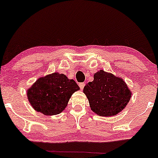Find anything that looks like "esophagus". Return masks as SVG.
Returning <instances> with one entry per match:
<instances>
[{
  "label": "esophagus",
  "instance_id": "esophagus-1",
  "mask_svg": "<svg viewBox=\"0 0 158 158\" xmlns=\"http://www.w3.org/2000/svg\"><path fill=\"white\" fill-rule=\"evenodd\" d=\"M85 85V82H81V83H79V88H80V89H81V90H82L83 88H84Z\"/></svg>",
  "mask_w": 158,
  "mask_h": 158
}]
</instances>
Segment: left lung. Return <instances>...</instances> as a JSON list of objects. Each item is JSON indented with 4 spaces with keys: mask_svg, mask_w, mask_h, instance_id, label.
I'll use <instances>...</instances> for the list:
<instances>
[{
    "mask_svg": "<svg viewBox=\"0 0 158 158\" xmlns=\"http://www.w3.org/2000/svg\"><path fill=\"white\" fill-rule=\"evenodd\" d=\"M94 78L83 90L91 110L103 117L116 115L123 110L131 95L126 82L102 70L94 74Z\"/></svg>",
    "mask_w": 158,
    "mask_h": 158,
    "instance_id": "obj_1",
    "label": "left lung"
}]
</instances>
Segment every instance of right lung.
Masks as SVG:
<instances>
[{"mask_svg": "<svg viewBox=\"0 0 158 158\" xmlns=\"http://www.w3.org/2000/svg\"><path fill=\"white\" fill-rule=\"evenodd\" d=\"M79 87L64 74L54 73L38 79L27 91L29 102L36 111L44 115L61 113Z\"/></svg>", "mask_w": 158, "mask_h": 158, "instance_id": "right-lung-1", "label": "right lung"}]
</instances>
